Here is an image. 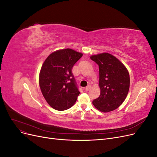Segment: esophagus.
<instances>
[{"instance_id":"esophagus-1","label":"esophagus","mask_w":157,"mask_h":157,"mask_svg":"<svg viewBox=\"0 0 157 157\" xmlns=\"http://www.w3.org/2000/svg\"><path fill=\"white\" fill-rule=\"evenodd\" d=\"M90 89V85H88V86H86V88H84V90H85V91H86V92H88Z\"/></svg>"}]
</instances>
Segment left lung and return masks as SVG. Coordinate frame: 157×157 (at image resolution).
<instances>
[{
	"label": "left lung",
	"instance_id": "obj_1",
	"mask_svg": "<svg viewBox=\"0 0 157 157\" xmlns=\"http://www.w3.org/2000/svg\"><path fill=\"white\" fill-rule=\"evenodd\" d=\"M99 66V96L92 101L99 111L115 110L124 101L130 88L129 72L115 56L104 52L90 56Z\"/></svg>",
	"mask_w": 157,
	"mask_h": 157
}]
</instances>
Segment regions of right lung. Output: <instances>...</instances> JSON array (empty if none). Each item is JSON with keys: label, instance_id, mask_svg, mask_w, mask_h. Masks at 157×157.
<instances>
[{"label": "right lung", "instance_id": "1", "mask_svg": "<svg viewBox=\"0 0 157 157\" xmlns=\"http://www.w3.org/2000/svg\"><path fill=\"white\" fill-rule=\"evenodd\" d=\"M82 55L70 48L58 50L47 57L42 65L39 73L41 92L56 110H66L77 101L80 92L71 71Z\"/></svg>", "mask_w": 157, "mask_h": 157}]
</instances>
